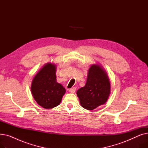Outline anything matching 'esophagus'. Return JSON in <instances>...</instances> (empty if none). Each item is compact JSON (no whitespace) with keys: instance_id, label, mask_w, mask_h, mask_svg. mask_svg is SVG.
<instances>
[{"instance_id":"1","label":"esophagus","mask_w":148,"mask_h":148,"mask_svg":"<svg viewBox=\"0 0 148 148\" xmlns=\"http://www.w3.org/2000/svg\"><path fill=\"white\" fill-rule=\"evenodd\" d=\"M75 90H76V88H70L68 89V91L71 93V94H74V93L75 92Z\"/></svg>"}]
</instances>
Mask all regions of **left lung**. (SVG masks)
Segmentation results:
<instances>
[{
	"label": "left lung",
	"instance_id": "1",
	"mask_svg": "<svg viewBox=\"0 0 148 148\" xmlns=\"http://www.w3.org/2000/svg\"><path fill=\"white\" fill-rule=\"evenodd\" d=\"M110 89V80L104 68L93 64L88 70L86 84L77 91V95L82 107L92 110L107 102Z\"/></svg>",
	"mask_w": 148,
	"mask_h": 148
}]
</instances>
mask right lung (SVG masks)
<instances>
[{
	"label": "right lung",
	"instance_id": "obj_1",
	"mask_svg": "<svg viewBox=\"0 0 148 148\" xmlns=\"http://www.w3.org/2000/svg\"><path fill=\"white\" fill-rule=\"evenodd\" d=\"M56 66L47 63L34 76L31 84L32 95L38 105L49 109L58 106L66 90L56 81Z\"/></svg>",
	"mask_w": 148,
	"mask_h": 148
}]
</instances>
